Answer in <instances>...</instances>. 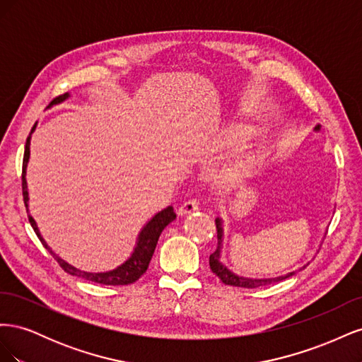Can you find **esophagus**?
Returning a JSON list of instances; mask_svg holds the SVG:
<instances>
[{"label": "esophagus", "instance_id": "obj_1", "mask_svg": "<svg viewBox=\"0 0 362 362\" xmlns=\"http://www.w3.org/2000/svg\"><path fill=\"white\" fill-rule=\"evenodd\" d=\"M196 210H199V201L198 199H189L185 201L178 210V214L180 216H184V214H190V213H194Z\"/></svg>", "mask_w": 362, "mask_h": 362}]
</instances>
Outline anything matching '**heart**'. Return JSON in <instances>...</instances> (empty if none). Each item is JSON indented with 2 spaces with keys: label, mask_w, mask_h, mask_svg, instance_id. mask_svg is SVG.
Here are the masks:
<instances>
[{
  "label": "heart",
  "mask_w": 362,
  "mask_h": 362,
  "mask_svg": "<svg viewBox=\"0 0 362 362\" xmlns=\"http://www.w3.org/2000/svg\"><path fill=\"white\" fill-rule=\"evenodd\" d=\"M229 145H231L233 148H240L242 146V139L234 136L231 140H229ZM252 170H254V163L250 161H242V163H237L235 166L233 168V177L237 178V180H242V178H246L249 177V175L252 173Z\"/></svg>",
  "instance_id": "heart-1"
}]
</instances>
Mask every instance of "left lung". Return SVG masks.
Segmentation results:
<instances>
[{
	"label": "left lung",
	"mask_w": 362,
	"mask_h": 362,
	"mask_svg": "<svg viewBox=\"0 0 362 362\" xmlns=\"http://www.w3.org/2000/svg\"><path fill=\"white\" fill-rule=\"evenodd\" d=\"M216 229H217V249L210 255V267H211L213 273H216V275L221 278V281L223 284H226V286H234V287H242V288H257V287H262V286H269V284H273V282L284 281V279H287L298 273V270H294L284 276L267 278V279H254V278H245V276L235 275L234 272L229 270L221 262V252H222V243H223L222 218H218V217L216 218ZM302 269H305V266L300 267L299 270H302Z\"/></svg>",
	"instance_id": "8db88e82"
}]
</instances>
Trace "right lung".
Wrapping results in <instances>:
<instances>
[{"label":"right lung","mask_w":362,"mask_h":362,"mask_svg":"<svg viewBox=\"0 0 362 362\" xmlns=\"http://www.w3.org/2000/svg\"><path fill=\"white\" fill-rule=\"evenodd\" d=\"M68 98H69V93L60 95V96L56 98V100H52L51 105L60 104L64 100H68ZM35 129H36V124H35V127L31 128V133L27 137L24 161H23V194H24V204L27 206V213H28V190H27L25 173H27V164H28V160H30V139H31V134H33V131H35ZM175 217H177V214H175L172 205H169V206L164 208V210L158 211L144 228H141V231L139 233V237H137V243H136L134 252L131 254V257L113 270L98 272V273L84 272V270L76 269V267L71 266L69 262L62 259L59 255L54 254L51 247L47 245L45 240H43V237L40 235V231H39V228L35 222V218H33L30 214H28V221H30L33 229H35V233L39 237L42 245L51 252V255L57 259L60 267L66 273H69V275L78 276V278L92 281V282H96V284H103V286H128V284L136 282L148 270L149 261H151L152 255H154V250H156V246H157V242H158L161 231L172 221H175Z\"/></svg>","instance_id":"1"}]
</instances>
